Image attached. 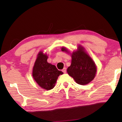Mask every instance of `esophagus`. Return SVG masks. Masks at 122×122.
I'll return each mask as SVG.
<instances>
[{"instance_id": "esophagus-1", "label": "esophagus", "mask_w": 122, "mask_h": 122, "mask_svg": "<svg viewBox=\"0 0 122 122\" xmlns=\"http://www.w3.org/2000/svg\"><path fill=\"white\" fill-rule=\"evenodd\" d=\"M62 71L63 72V73H66V68H64L62 69Z\"/></svg>"}]
</instances>
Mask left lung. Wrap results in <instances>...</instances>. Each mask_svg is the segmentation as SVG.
Listing matches in <instances>:
<instances>
[{
    "instance_id": "left-lung-1",
    "label": "left lung",
    "mask_w": 122,
    "mask_h": 122,
    "mask_svg": "<svg viewBox=\"0 0 122 122\" xmlns=\"http://www.w3.org/2000/svg\"><path fill=\"white\" fill-rule=\"evenodd\" d=\"M61 50L67 51L64 47ZM71 57V65L67 68L68 74L78 84H88L95 76L96 67L94 62L84 52L81 46L78 47V50L73 53Z\"/></svg>"
}]
</instances>
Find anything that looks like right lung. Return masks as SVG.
Instances as JSON below:
<instances>
[{
	"instance_id": "right-lung-1",
	"label": "right lung",
	"mask_w": 122,
	"mask_h": 122,
	"mask_svg": "<svg viewBox=\"0 0 122 122\" xmlns=\"http://www.w3.org/2000/svg\"><path fill=\"white\" fill-rule=\"evenodd\" d=\"M48 56L42 51L38 54L33 69V77L41 88L51 90L55 86L60 75L63 74L55 66L47 62Z\"/></svg>"
}]
</instances>
